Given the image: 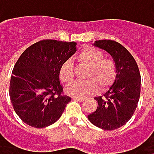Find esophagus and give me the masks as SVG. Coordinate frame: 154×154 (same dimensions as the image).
Returning <instances> with one entry per match:
<instances>
[{"instance_id": "obj_1", "label": "esophagus", "mask_w": 154, "mask_h": 154, "mask_svg": "<svg viewBox=\"0 0 154 154\" xmlns=\"http://www.w3.org/2000/svg\"><path fill=\"white\" fill-rule=\"evenodd\" d=\"M74 101H77V102H82L84 101V98H79V97H73Z\"/></svg>"}]
</instances>
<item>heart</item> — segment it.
I'll return each instance as SVG.
<instances>
[{
  "mask_svg": "<svg viewBox=\"0 0 154 154\" xmlns=\"http://www.w3.org/2000/svg\"><path fill=\"white\" fill-rule=\"evenodd\" d=\"M77 61L88 69L85 83H71L65 92L67 94L84 98L96 93L97 87L100 91L108 89L115 81L118 69L114 60L105 59V54L94 47L83 49L77 56ZM59 77L62 83L69 84L74 78V69L70 61L64 62L59 72Z\"/></svg>",
  "mask_w": 154,
  "mask_h": 154,
  "instance_id": "1",
  "label": "heart"
}]
</instances>
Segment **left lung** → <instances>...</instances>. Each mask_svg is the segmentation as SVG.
I'll return each instance as SVG.
<instances>
[{
  "mask_svg": "<svg viewBox=\"0 0 154 154\" xmlns=\"http://www.w3.org/2000/svg\"><path fill=\"white\" fill-rule=\"evenodd\" d=\"M93 45L106 51L112 57L118 74L103 95L94 98L98 106L87 118L102 129L114 130L124 126L137 107L141 91L138 66L130 52L115 41L99 40Z\"/></svg>",
  "mask_w": 154,
  "mask_h": 154,
  "instance_id": "8db88e82",
  "label": "left lung"
}]
</instances>
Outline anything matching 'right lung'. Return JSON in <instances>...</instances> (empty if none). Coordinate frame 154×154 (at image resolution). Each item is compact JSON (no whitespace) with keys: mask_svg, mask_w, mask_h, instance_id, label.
I'll return each instance as SVG.
<instances>
[{"mask_svg":"<svg viewBox=\"0 0 154 154\" xmlns=\"http://www.w3.org/2000/svg\"><path fill=\"white\" fill-rule=\"evenodd\" d=\"M76 51L75 42L43 40L20 55L11 77L10 97L23 122L43 128L60 118L71 98L61 94L59 72Z\"/></svg>","mask_w":154,"mask_h":154,"instance_id":"obj_1","label":"right lung"}]
</instances>
